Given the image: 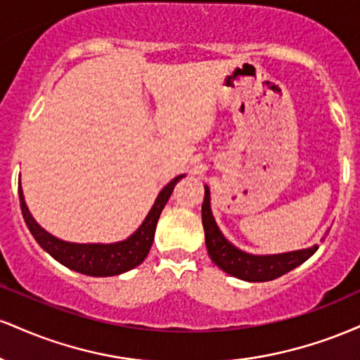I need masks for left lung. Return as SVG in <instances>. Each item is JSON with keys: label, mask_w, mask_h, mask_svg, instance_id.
<instances>
[{"label": "left lung", "mask_w": 360, "mask_h": 360, "mask_svg": "<svg viewBox=\"0 0 360 360\" xmlns=\"http://www.w3.org/2000/svg\"><path fill=\"white\" fill-rule=\"evenodd\" d=\"M212 198L210 188L205 186V200L201 206V218H203L205 242L208 255L212 260L233 278L249 281V283H264L281 278L286 272L296 269L304 260H308L318 250V245H311L308 249L283 252V254H266L255 255L238 249L232 242L225 238L221 230L218 229L217 221L212 213Z\"/></svg>", "instance_id": "left-lung-1"}]
</instances>
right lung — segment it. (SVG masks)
<instances>
[{"label":"right lung","instance_id":"right-lung-1","mask_svg":"<svg viewBox=\"0 0 360 360\" xmlns=\"http://www.w3.org/2000/svg\"><path fill=\"white\" fill-rule=\"evenodd\" d=\"M183 177L184 174L174 177L171 183L160 189V193L157 194L154 205H152L150 212L147 213L142 225L130 237L120 242L77 243L53 237L52 233H49L47 230L42 229L35 221V218L32 217L30 210H28L27 203H25L22 183L18 186L20 205H22L25 223H27L30 233L34 235L39 245L47 254H51L57 262L69 267V269L81 272V274L93 276V278H108V276H118L134 269V267H137L139 264H142L146 260L148 250L152 247V242H154L155 226L157 221H159L160 213H162L164 206H166L167 200L171 198L174 186Z\"/></svg>","mask_w":360,"mask_h":360}]
</instances>
